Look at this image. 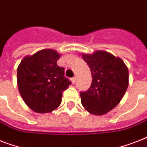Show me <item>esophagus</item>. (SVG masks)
<instances>
[{"label":"esophagus","mask_w":147,"mask_h":147,"mask_svg":"<svg viewBox=\"0 0 147 147\" xmlns=\"http://www.w3.org/2000/svg\"><path fill=\"white\" fill-rule=\"evenodd\" d=\"M76 79H77V78H76V76H75V77H73V78H71V82H72V83H75V82H76Z\"/></svg>","instance_id":"1"}]
</instances>
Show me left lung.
I'll return each instance as SVG.
<instances>
[{
  "instance_id": "left-lung-1",
  "label": "left lung",
  "mask_w": 147,
  "mask_h": 147,
  "mask_svg": "<svg viewBox=\"0 0 147 147\" xmlns=\"http://www.w3.org/2000/svg\"><path fill=\"white\" fill-rule=\"evenodd\" d=\"M92 76V85L80 92L82 105L94 115H102L118 105L127 89L129 72L121 58L106 51L82 54Z\"/></svg>"
}]
</instances>
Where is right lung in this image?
Masks as SVG:
<instances>
[{
    "label": "right lung",
    "mask_w": 147,
    "mask_h": 147,
    "mask_svg": "<svg viewBox=\"0 0 147 147\" xmlns=\"http://www.w3.org/2000/svg\"><path fill=\"white\" fill-rule=\"evenodd\" d=\"M60 54L53 49H42L26 55L17 68V86L26 105L36 113H49L62 102V92L71 82L59 66Z\"/></svg>",
    "instance_id": "add662e5"
}]
</instances>
